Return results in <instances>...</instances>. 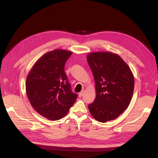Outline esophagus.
<instances>
[{"label": "esophagus", "mask_w": 158, "mask_h": 158, "mask_svg": "<svg viewBox=\"0 0 158 158\" xmlns=\"http://www.w3.org/2000/svg\"><path fill=\"white\" fill-rule=\"evenodd\" d=\"M83 94H84V91L82 90L81 92H80V93L79 94V97H82V95H83Z\"/></svg>", "instance_id": "1"}]
</instances>
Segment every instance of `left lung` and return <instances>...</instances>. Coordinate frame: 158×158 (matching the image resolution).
I'll return each instance as SVG.
<instances>
[{
	"label": "left lung",
	"mask_w": 158,
	"mask_h": 158,
	"mask_svg": "<svg viewBox=\"0 0 158 158\" xmlns=\"http://www.w3.org/2000/svg\"><path fill=\"white\" fill-rule=\"evenodd\" d=\"M87 60L96 90L94 102L88 105L91 114L103 123L117 118L131 102L135 86L133 74L127 64L112 52L90 53Z\"/></svg>",
	"instance_id": "8db88e82"
}]
</instances>
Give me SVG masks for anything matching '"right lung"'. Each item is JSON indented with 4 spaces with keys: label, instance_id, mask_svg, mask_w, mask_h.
Here are the masks:
<instances>
[{
    "label": "right lung",
    "instance_id": "add662e5",
    "mask_svg": "<svg viewBox=\"0 0 158 158\" xmlns=\"http://www.w3.org/2000/svg\"><path fill=\"white\" fill-rule=\"evenodd\" d=\"M72 52L56 49L44 54L33 65L26 79L31 104L41 116L57 120L68 113L77 98L72 92L64 65Z\"/></svg>",
    "mask_w": 158,
    "mask_h": 158
}]
</instances>
